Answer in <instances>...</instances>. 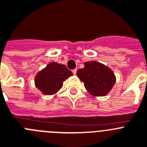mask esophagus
Instances as JSON below:
<instances>
[{
	"label": "esophagus",
	"instance_id": "obj_1",
	"mask_svg": "<svg viewBox=\"0 0 147 147\" xmlns=\"http://www.w3.org/2000/svg\"><path fill=\"white\" fill-rule=\"evenodd\" d=\"M72 72H73L74 75H76V73H77V69H75L72 70Z\"/></svg>",
	"mask_w": 147,
	"mask_h": 147
}]
</instances>
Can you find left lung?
I'll return each mask as SVG.
<instances>
[{"mask_svg":"<svg viewBox=\"0 0 147 147\" xmlns=\"http://www.w3.org/2000/svg\"><path fill=\"white\" fill-rule=\"evenodd\" d=\"M78 78L93 96L107 95L116 82L114 72L106 65L97 61L84 63V68L78 70Z\"/></svg>","mask_w":147,"mask_h":147,"instance_id":"left-lung-1","label":"left lung"}]
</instances>
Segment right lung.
Returning a JSON list of instances; mask_svg holds the SVG:
<instances>
[{
  "instance_id": "right-lung-1",
  "label": "right lung",
  "mask_w": 147,
  "mask_h": 147,
  "mask_svg": "<svg viewBox=\"0 0 147 147\" xmlns=\"http://www.w3.org/2000/svg\"><path fill=\"white\" fill-rule=\"evenodd\" d=\"M72 75L65 65L51 62L35 75V85L43 95H54L62 88L63 81Z\"/></svg>"
}]
</instances>
